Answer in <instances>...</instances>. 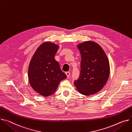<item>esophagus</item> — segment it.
Masks as SVG:
<instances>
[{"label":"esophagus","mask_w":132,"mask_h":132,"mask_svg":"<svg viewBox=\"0 0 132 132\" xmlns=\"http://www.w3.org/2000/svg\"><path fill=\"white\" fill-rule=\"evenodd\" d=\"M66 75H67V78H69V76H70V73L68 72H66Z\"/></svg>","instance_id":"34e87169"}]
</instances>
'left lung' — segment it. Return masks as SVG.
I'll return each instance as SVG.
<instances>
[{"mask_svg":"<svg viewBox=\"0 0 132 132\" xmlns=\"http://www.w3.org/2000/svg\"><path fill=\"white\" fill-rule=\"evenodd\" d=\"M81 55L80 75L74 82L77 90L85 95L100 91L108 81L110 66L102 48L93 41H85L78 45Z\"/></svg>","mask_w":132,"mask_h":132,"instance_id":"obj_1","label":"left lung"}]
</instances>
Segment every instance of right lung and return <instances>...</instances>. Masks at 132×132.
I'll list each match as a JSON object with an SVG mask.
<instances>
[{
    "instance_id": "1",
    "label": "right lung",
    "mask_w": 132,
    "mask_h": 132,
    "mask_svg": "<svg viewBox=\"0 0 132 132\" xmlns=\"http://www.w3.org/2000/svg\"><path fill=\"white\" fill-rule=\"evenodd\" d=\"M58 49V46L54 43H42L34 53L29 65L30 84L34 90L44 96L53 94L60 81L67 78L55 59Z\"/></svg>"
}]
</instances>
